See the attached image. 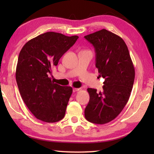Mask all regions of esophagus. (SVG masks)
<instances>
[{"mask_svg": "<svg viewBox=\"0 0 154 154\" xmlns=\"http://www.w3.org/2000/svg\"><path fill=\"white\" fill-rule=\"evenodd\" d=\"M80 90V88H74L73 89H72V91H73V92H76L77 91H79Z\"/></svg>", "mask_w": 154, "mask_h": 154, "instance_id": "1", "label": "esophagus"}]
</instances>
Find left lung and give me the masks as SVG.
I'll use <instances>...</instances> for the list:
<instances>
[{
	"instance_id": "8db88e82",
	"label": "left lung",
	"mask_w": 154,
	"mask_h": 154,
	"mask_svg": "<svg viewBox=\"0 0 154 154\" xmlns=\"http://www.w3.org/2000/svg\"><path fill=\"white\" fill-rule=\"evenodd\" d=\"M96 52V67L105 79L102 92L88 88L90 100L85 109L88 122L105 124L117 118L129 100L135 71L124 41L106 29L84 36Z\"/></svg>"
}]
</instances>
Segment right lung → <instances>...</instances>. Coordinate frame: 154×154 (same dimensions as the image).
<instances>
[{"label": "right lung", "instance_id": "1", "mask_svg": "<svg viewBox=\"0 0 154 154\" xmlns=\"http://www.w3.org/2000/svg\"><path fill=\"white\" fill-rule=\"evenodd\" d=\"M78 38L48 32L28 41L21 49L15 71L18 89L39 120L54 123L64 117L72 88L54 83L48 75Z\"/></svg>", "mask_w": 154, "mask_h": 154}]
</instances>
